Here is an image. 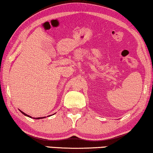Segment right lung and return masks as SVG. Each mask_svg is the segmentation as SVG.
Here are the masks:
<instances>
[{
  "label": "right lung",
  "instance_id": "1",
  "mask_svg": "<svg viewBox=\"0 0 153 153\" xmlns=\"http://www.w3.org/2000/svg\"><path fill=\"white\" fill-rule=\"evenodd\" d=\"M20 111H21V112H22V113H23L24 115H25V116H27V117H30V118H32V117H30V115H27V114H25V112H22L21 110H20ZM43 118V117H37V118H33V119H42ZM44 118V117H43Z\"/></svg>",
  "mask_w": 153,
  "mask_h": 153
}]
</instances>
